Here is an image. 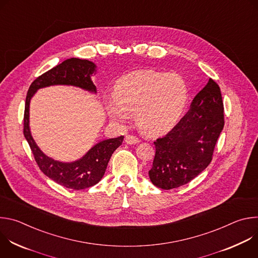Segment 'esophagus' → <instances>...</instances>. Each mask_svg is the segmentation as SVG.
Here are the masks:
<instances>
[{
  "label": "esophagus",
  "instance_id": "1",
  "mask_svg": "<svg viewBox=\"0 0 258 258\" xmlns=\"http://www.w3.org/2000/svg\"><path fill=\"white\" fill-rule=\"evenodd\" d=\"M125 143L128 144V145H135V144L139 143V139H138L136 136L127 135V136L125 137Z\"/></svg>",
  "mask_w": 258,
  "mask_h": 258
}]
</instances>
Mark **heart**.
I'll return each instance as SVG.
<instances>
[{
	"instance_id": "b5f03b06",
	"label": "heart",
	"mask_w": 258,
	"mask_h": 258,
	"mask_svg": "<svg viewBox=\"0 0 258 258\" xmlns=\"http://www.w3.org/2000/svg\"><path fill=\"white\" fill-rule=\"evenodd\" d=\"M189 99L186 81L174 72L136 70L115 84L114 96L106 101L109 117L124 125L136 112L138 126L147 135L171 130L185 111Z\"/></svg>"
}]
</instances>
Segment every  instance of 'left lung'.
Returning a JSON list of instances; mask_svg holds the SVG:
<instances>
[{
    "label": "left lung",
    "instance_id": "8db88e82",
    "mask_svg": "<svg viewBox=\"0 0 258 258\" xmlns=\"http://www.w3.org/2000/svg\"><path fill=\"white\" fill-rule=\"evenodd\" d=\"M225 124L218 85L209 79L189 111L164 137L154 142L156 152L149 177L154 186L170 190L186 185L211 162Z\"/></svg>",
    "mask_w": 258,
    "mask_h": 258
}]
</instances>
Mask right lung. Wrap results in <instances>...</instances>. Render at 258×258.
I'll return each mask as SVG.
<instances>
[{"label":"right lung","instance_id":"1","mask_svg":"<svg viewBox=\"0 0 258 258\" xmlns=\"http://www.w3.org/2000/svg\"><path fill=\"white\" fill-rule=\"evenodd\" d=\"M96 64L89 60L67 59L35 79L28 89L25 100L23 134L36 163L48 177L72 190L87 189L101 180L110 157L122 144L123 136L99 142L77 161L61 162L54 160L43 153L30 134L29 104L36 91L50 86H73L96 94V86L91 80L92 75L96 72Z\"/></svg>","mask_w":258,"mask_h":258}]
</instances>
